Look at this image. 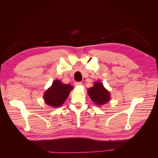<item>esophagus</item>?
<instances>
[{
    "label": "esophagus",
    "mask_w": 158,
    "mask_h": 158,
    "mask_svg": "<svg viewBox=\"0 0 158 158\" xmlns=\"http://www.w3.org/2000/svg\"><path fill=\"white\" fill-rule=\"evenodd\" d=\"M81 84H82L81 82H77V81L74 82V85H81Z\"/></svg>",
    "instance_id": "34e87169"
}]
</instances>
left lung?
I'll list each match as a JSON object with an SVG mask.
<instances>
[{"label": "left lung", "instance_id": "obj_1", "mask_svg": "<svg viewBox=\"0 0 158 158\" xmlns=\"http://www.w3.org/2000/svg\"><path fill=\"white\" fill-rule=\"evenodd\" d=\"M88 93L96 105H105L110 100L109 92L100 81L95 82L94 85L88 90Z\"/></svg>", "mask_w": 158, "mask_h": 158}]
</instances>
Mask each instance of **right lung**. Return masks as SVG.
Wrapping results in <instances>:
<instances>
[{
	"instance_id": "obj_1",
	"label": "right lung",
	"mask_w": 158,
	"mask_h": 158,
	"mask_svg": "<svg viewBox=\"0 0 158 158\" xmlns=\"http://www.w3.org/2000/svg\"><path fill=\"white\" fill-rule=\"evenodd\" d=\"M73 89L70 84H64L60 80H55L44 93L45 103L52 107H59L65 102Z\"/></svg>"
}]
</instances>
